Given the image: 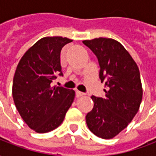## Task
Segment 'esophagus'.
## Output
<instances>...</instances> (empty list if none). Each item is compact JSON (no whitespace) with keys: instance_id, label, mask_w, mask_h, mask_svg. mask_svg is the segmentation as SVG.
Returning a JSON list of instances; mask_svg holds the SVG:
<instances>
[{"instance_id":"1","label":"esophagus","mask_w":156,"mask_h":156,"mask_svg":"<svg viewBox=\"0 0 156 156\" xmlns=\"http://www.w3.org/2000/svg\"><path fill=\"white\" fill-rule=\"evenodd\" d=\"M83 95H84V94H83V93L78 91V90H77V91H76V96H77V97H81V96H83Z\"/></svg>"}]
</instances>
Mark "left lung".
<instances>
[{"label":"left lung","instance_id":"8db88e82","mask_svg":"<svg viewBox=\"0 0 156 156\" xmlns=\"http://www.w3.org/2000/svg\"><path fill=\"white\" fill-rule=\"evenodd\" d=\"M98 58L99 78L105 83V97L92 96L94 108L86 115L93 134L112 139L127 127L139 111L143 96L136 62L120 42L99 37L83 41Z\"/></svg>","mask_w":156,"mask_h":156}]
</instances>
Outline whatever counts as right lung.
Instances as JSON below:
<instances>
[{
	"mask_svg": "<svg viewBox=\"0 0 156 156\" xmlns=\"http://www.w3.org/2000/svg\"><path fill=\"white\" fill-rule=\"evenodd\" d=\"M71 41L62 37L41 38L26 51L16 67L13 100L22 119L37 133L58 128L74 100V90L51 87L56 75L62 76L60 53Z\"/></svg>",
	"mask_w": 156,
	"mask_h": 156,
	"instance_id": "right-lung-1",
	"label": "right lung"
}]
</instances>
